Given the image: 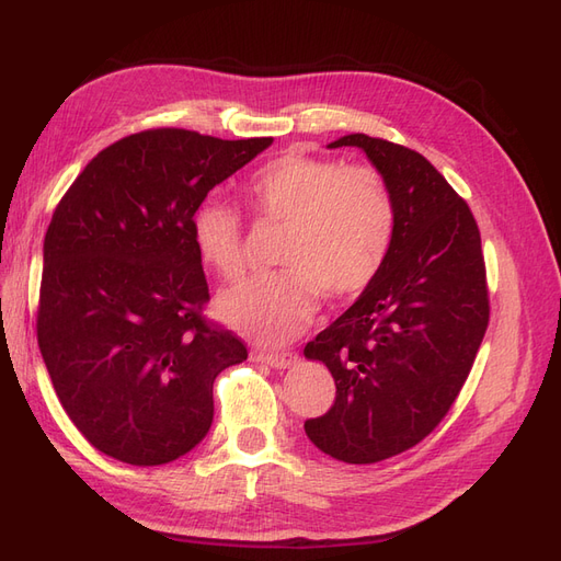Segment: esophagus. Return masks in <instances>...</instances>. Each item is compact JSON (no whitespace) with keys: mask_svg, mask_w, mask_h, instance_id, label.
Instances as JSON below:
<instances>
[{"mask_svg":"<svg viewBox=\"0 0 561 561\" xmlns=\"http://www.w3.org/2000/svg\"><path fill=\"white\" fill-rule=\"evenodd\" d=\"M254 360L271 365L276 369H285V367H290L293 363H297V355L295 353H264V351H260V353H254Z\"/></svg>","mask_w":561,"mask_h":561,"instance_id":"obj_1","label":"esophagus"}]
</instances>
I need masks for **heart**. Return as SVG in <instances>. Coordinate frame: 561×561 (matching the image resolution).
<instances>
[{
    "mask_svg": "<svg viewBox=\"0 0 561 561\" xmlns=\"http://www.w3.org/2000/svg\"><path fill=\"white\" fill-rule=\"evenodd\" d=\"M257 217L287 225L276 274L254 276L219 297L229 328L264 346H280L309 328L320 293L360 295L377 280L396 241L398 210L386 178L371 165L285 151L245 182ZM194 243L219 278L239 280L248 264L243 217L210 196L192 217Z\"/></svg>",
    "mask_w": 561,
    "mask_h": 561,
    "instance_id": "obj_1",
    "label": "heart"
}]
</instances>
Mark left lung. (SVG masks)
<instances>
[{
    "label": "left lung",
    "mask_w": 561,
    "mask_h": 561,
    "mask_svg": "<svg viewBox=\"0 0 561 561\" xmlns=\"http://www.w3.org/2000/svg\"><path fill=\"white\" fill-rule=\"evenodd\" d=\"M386 178L398 227L377 280L304 348L336 383L330 410L304 423L344 463H377L431 435L470 375L489 325L486 268L468 203L419 151L344 135Z\"/></svg>",
    "instance_id": "1"
}]
</instances>
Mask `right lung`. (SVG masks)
Returning <instances> with one entry per match:
<instances>
[{
    "mask_svg": "<svg viewBox=\"0 0 561 561\" xmlns=\"http://www.w3.org/2000/svg\"><path fill=\"white\" fill-rule=\"evenodd\" d=\"M274 138L149 128L110 145L60 198L44 239L37 342L67 416L116 461L163 466L213 423V383L248 358L203 318L192 217Z\"/></svg>",
    "mask_w": 561,
    "mask_h": 561,
    "instance_id": "add662e5",
    "label": "right lung"
}]
</instances>
